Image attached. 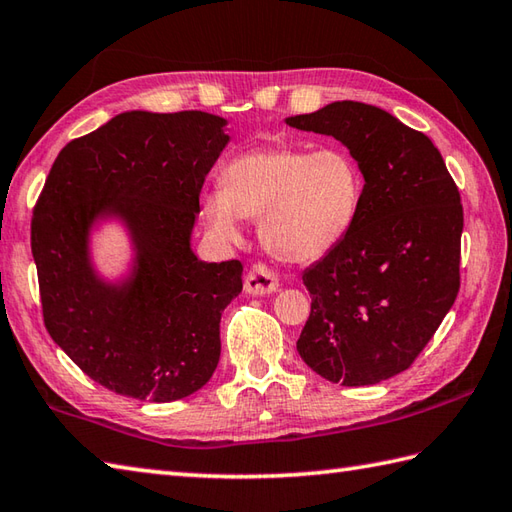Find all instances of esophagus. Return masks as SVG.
Segmentation results:
<instances>
[{"label":"esophagus","instance_id":"1","mask_svg":"<svg viewBox=\"0 0 512 512\" xmlns=\"http://www.w3.org/2000/svg\"><path fill=\"white\" fill-rule=\"evenodd\" d=\"M278 289V276L274 269H269L265 263H256L247 269L245 274V291L252 296L271 294Z\"/></svg>","mask_w":512,"mask_h":512}]
</instances>
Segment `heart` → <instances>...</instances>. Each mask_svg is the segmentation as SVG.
<instances>
[{"mask_svg":"<svg viewBox=\"0 0 512 512\" xmlns=\"http://www.w3.org/2000/svg\"><path fill=\"white\" fill-rule=\"evenodd\" d=\"M364 174L340 143L311 150L271 141L225 163L221 187L201 196V218L223 241H236L243 218H258L260 241L283 260L307 263L336 249L356 225Z\"/></svg>","mask_w":512,"mask_h":512,"instance_id":"heart-1","label":"heart"}]
</instances>
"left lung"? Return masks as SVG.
I'll list each match as a JSON object with an SVG mask.
<instances>
[{"mask_svg": "<svg viewBox=\"0 0 512 512\" xmlns=\"http://www.w3.org/2000/svg\"><path fill=\"white\" fill-rule=\"evenodd\" d=\"M287 123L338 139L364 174L356 225L302 274L311 314L298 353L342 387L389 380L420 356L460 291V190L433 141L382 108L336 101Z\"/></svg>", "mask_w": 512, "mask_h": 512, "instance_id": "1", "label": "left lung"}]
</instances>
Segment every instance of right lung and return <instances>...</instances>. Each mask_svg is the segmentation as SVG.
I'll return each instance as SVG.
<instances>
[{
    "label": "right lung",
    "instance_id": "add662e5",
    "mask_svg": "<svg viewBox=\"0 0 512 512\" xmlns=\"http://www.w3.org/2000/svg\"><path fill=\"white\" fill-rule=\"evenodd\" d=\"M223 125L198 110L123 112L52 163L30 225L41 314L50 338L108 391L181 400L221 358L218 327L243 289V263H203L190 234L205 176L229 141ZM108 213L138 245L135 276L119 288L87 263V229Z\"/></svg>",
    "mask_w": 512,
    "mask_h": 512
}]
</instances>
